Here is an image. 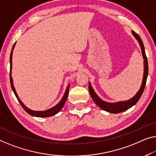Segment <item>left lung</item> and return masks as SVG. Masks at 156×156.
Masks as SVG:
<instances>
[{"mask_svg":"<svg viewBox=\"0 0 156 156\" xmlns=\"http://www.w3.org/2000/svg\"><path fill=\"white\" fill-rule=\"evenodd\" d=\"M132 34L134 37H135V38L139 42V45H140V48L141 49V53H142V56L144 58V76L142 83H141L140 89H139V91L136 92V94L134 95L132 98L129 99V100L118 101L115 102V103H110V102L103 101L101 99H100V97L96 94V92H95L94 90H93L91 83H89V92L90 95H91L93 101L95 102V104H96L99 108H101V109H103L104 111H106L111 113H118L123 112V111H126L129 108H131L132 106H133L134 105V104H136L139 101V99H140L141 94H143L144 90L146 86V80H147L148 72V66L147 57H146L145 53L144 46L143 42L141 41V38L139 37L138 34H136L135 32L133 31H132Z\"/></svg>","mask_w":156,"mask_h":156,"instance_id":"obj_1","label":"left lung"}]
</instances>
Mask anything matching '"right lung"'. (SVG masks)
I'll use <instances>...</instances> for the list:
<instances>
[{
    "instance_id": "right-lung-1",
    "label": "right lung",
    "mask_w": 156,
    "mask_h": 156,
    "mask_svg": "<svg viewBox=\"0 0 156 156\" xmlns=\"http://www.w3.org/2000/svg\"><path fill=\"white\" fill-rule=\"evenodd\" d=\"M15 44H16V43L14 44L13 47H12V48L10 57V85H11L12 90V91L14 92V93H15V94L16 97H17L18 101L20 102V104H21V106H22V108H24L25 111H26V112H27L28 113H29V115H31L32 116H35V117L45 118V117H50V116H52V115H54L55 114H57V113L59 112V111L61 110L62 108H63V106L64 105L65 102H66V101L67 97H68V95H69V87H70V84H69L68 86H67V87H66V91H65L64 96L62 98L61 101H60L59 103L57 104V105H55V106H53V107L49 108V109H48V110L41 111H33V110H31V109H29V108H27V106H25L24 104H23V102L20 100V98H19V97H18V95L17 94V92H16L15 88V87H14L13 80H12V52H13L14 48H15Z\"/></svg>"
}]
</instances>
